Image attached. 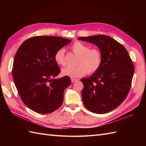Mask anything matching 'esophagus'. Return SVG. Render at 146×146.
<instances>
[{"label":"esophagus","mask_w":146,"mask_h":146,"mask_svg":"<svg viewBox=\"0 0 146 146\" xmlns=\"http://www.w3.org/2000/svg\"><path fill=\"white\" fill-rule=\"evenodd\" d=\"M71 82H72V83H75V82H76L78 81V80H76V79H74V78H71Z\"/></svg>","instance_id":"esophagus-1"}]
</instances>
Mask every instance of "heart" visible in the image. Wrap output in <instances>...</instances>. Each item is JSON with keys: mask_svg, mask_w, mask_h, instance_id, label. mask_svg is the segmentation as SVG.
Listing matches in <instances>:
<instances>
[{"mask_svg": "<svg viewBox=\"0 0 146 146\" xmlns=\"http://www.w3.org/2000/svg\"><path fill=\"white\" fill-rule=\"evenodd\" d=\"M74 53L79 56L76 66H68L61 70L63 76L71 78H76L84 76L86 73H95L100 68L102 63V56L100 51L97 48H90L89 46L80 41H75L71 46ZM54 61L58 64L64 66L66 61L64 58V49L60 48L56 51Z\"/></svg>", "mask_w": 146, "mask_h": 146, "instance_id": "b5f03b06", "label": "heart"}]
</instances>
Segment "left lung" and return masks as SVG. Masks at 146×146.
Instances as JSON below:
<instances>
[{
    "mask_svg": "<svg viewBox=\"0 0 146 146\" xmlns=\"http://www.w3.org/2000/svg\"><path fill=\"white\" fill-rule=\"evenodd\" d=\"M79 40L97 45L102 56L98 71L82 79L83 104L93 113H106L124 101L132 84L134 66L127 51L111 37L100 35L80 37Z\"/></svg>",
    "mask_w": 146,
    "mask_h": 146,
    "instance_id": "obj_1",
    "label": "left lung"
}]
</instances>
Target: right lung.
Masks as SVG:
<instances>
[{
    "mask_svg": "<svg viewBox=\"0 0 146 146\" xmlns=\"http://www.w3.org/2000/svg\"><path fill=\"white\" fill-rule=\"evenodd\" d=\"M71 40L54 36H35L23 42L15 55L12 77L18 94L31 110L50 113L61 107L69 76L55 78L61 72L54 56Z\"/></svg>",
    "mask_w": 146,
    "mask_h": 146,
    "instance_id": "obj_1",
    "label": "right lung"
}]
</instances>
